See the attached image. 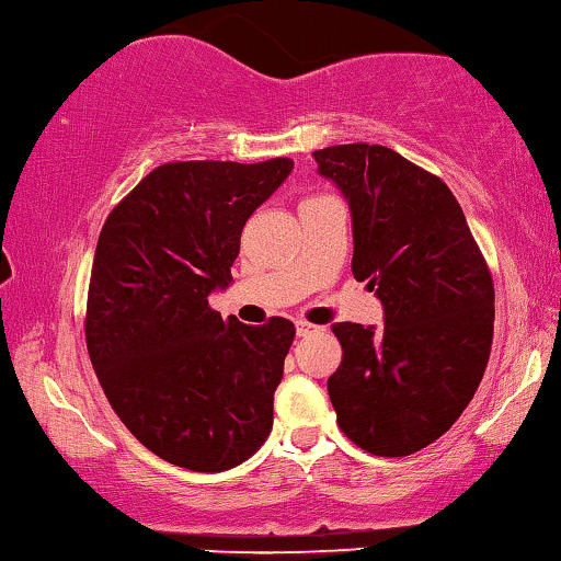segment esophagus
Returning <instances> with one entry per match:
<instances>
[{
    "label": "esophagus",
    "instance_id": "esophagus-1",
    "mask_svg": "<svg viewBox=\"0 0 561 561\" xmlns=\"http://www.w3.org/2000/svg\"><path fill=\"white\" fill-rule=\"evenodd\" d=\"M317 332H322V327L309 324V322H297V336H312Z\"/></svg>",
    "mask_w": 561,
    "mask_h": 561
}]
</instances>
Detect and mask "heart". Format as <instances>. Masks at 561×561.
<instances>
[{
    "mask_svg": "<svg viewBox=\"0 0 561 561\" xmlns=\"http://www.w3.org/2000/svg\"><path fill=\"white\" fill-rule=\"evenodd\" d=\"M312 199H314V197H312Z\"/></svg>",
    "mask_w": 561,
    "mask_h": 561,
    "instance_id": "heart-1",
    "label": "heart"
}]
</instances>
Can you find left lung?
Wrapping results in <instances>:
<instances>
[{"label":"left lung","mask_w":561,"mask_h":561,"mask_svg":"<svg viewBox=\"0 0 561 561\" xmlns=\"http://www.w3.org/2000/svg\"><path fill=\"white\" fill-rule=\"evenodd\" d=\"M352 211V272L385 327L336 322L342 364L327 381L342 432L377 457L439 439L472 402L494 334V284L455 194L381 145L312 152Z\"/></svg>","instance_id":"1"}]
</instances>
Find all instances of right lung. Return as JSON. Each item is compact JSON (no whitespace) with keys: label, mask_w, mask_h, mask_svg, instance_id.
Returning a JSON list of instances; mask_svg holds the SVG:
<instances>
[{"label":"right lung","mask_w":561,"mask_h":561,"mask_svg":"<svg viewBox=\"0 0 561 561\" xmlns=\"http://www.w3.org/2000/svg\"><path fill=\"white\" fill-rule=\"evenodd\" d=\"M295 162H172L106 217L92 262L87 350L124 426L192 472H225L262 447L295 324L221 319L239 237Z\"/></svg>","instance_id":"right-lung-1"}]
</instances>
